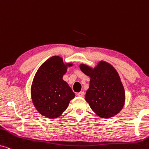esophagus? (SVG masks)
Returning a JSON list of instances; mask_svg holds the SVG:
<instances>
[{"label":"esophagus","mask_w":149,"mask_h":149,"mask_svg":"<svg viewBox=\"0 0 149 149\" xmlns=\"http://www.w3.org/2000/svg\"><path fill=\"white\" fill-rule=\"evenodd\" d=\"M84 94H85L84 91H80V92H79L78 93H77V95L79 97H83Z\"/></svg>","instance_id":"obj_1"}]
</instances>
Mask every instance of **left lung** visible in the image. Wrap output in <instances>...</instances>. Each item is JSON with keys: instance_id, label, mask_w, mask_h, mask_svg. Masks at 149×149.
I'll list each match as a JSON object with an SVG mask.
<instances>
[{"instance_id": "left-lung-1", "label": "left lung", "mask_w": 149, "mask_h": 149, "mask_svg": "<svg viewBox=\"0 0 149 149\" xmlns=\"http://www.w3.org/2000/svg\"><path fill=\"white\" fill-rule=\"evenodd\" d=\"M80 69L91 78L85 99L91 110L105 119L119 113L125 102V91L115 69L104 62L94 69L81 64Z\"/></svg>"}]
</instances>
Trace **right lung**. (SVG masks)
Wrapping results in <instances>:
<instances>
[{
  "mask_svg": "<svg viewBox=\"0 0 149 149\" xmlns=\"http://www.w3.org/2000/svg\"><path fill=\"white\" fill-rule=\"evenodd\" d=\"M66 70L62 59L53 56L36 72L32 81L31 95L34 107L42 115L49 118L59 117L74 97L72 89L62 79Z\"/></svg>",
  "mask_w": 149,
  "mask_h": 149,
  "instance_id": "1",
  "label": "right lung"
}]
</instances>
